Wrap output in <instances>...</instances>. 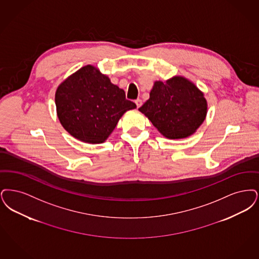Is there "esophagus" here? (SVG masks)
I'll return each instance as SVG.
<instances>
[{"mask_svg":"<svg viewBox=\"0 0 259 259\" xmlns=\"http://www.w3.org/2000/svg\"><path fill=\"white\" fill-rule=\"evenodd\" d=\"M135 104H136V106H137V108H139L141 105H142V101L140 100V99H137L136 101H135Z\"/></svg>","mask_w":259,"mask_h":259,"instance_id":"obj_1","label":"esophagus"}]
</instances>
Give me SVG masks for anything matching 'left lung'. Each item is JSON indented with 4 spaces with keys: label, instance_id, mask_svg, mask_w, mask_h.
<instances>
[{
    "label": "left lung",
    "instance_id": "1",
    "mask_svg": "<svg viewBox=\"0 0 259 259\" xmlns=\"http://www.w3.org/2000/svg\"><path fill=\"white\" fill-rule=\"evenodd\" d=\"M168 139L193 135L202 124L208 104L203 92L184 76L155 81L150 99L138 109Z\"/></svg>",
    "mask_w": 259,
    "mask_h": 259
}]
</instances>
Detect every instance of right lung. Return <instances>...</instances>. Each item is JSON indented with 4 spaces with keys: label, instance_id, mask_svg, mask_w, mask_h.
Here are the masks:
<instances>
[{
    "label": "right lung",
    "instance_id": "add662e5",
    "mask_svg": "<svg viewBox=\"0 0 259 259\" xmlns=\"http://www.w3.org/2000/svg\"><path fill=\"white\" fill-rule=\"evenodd\" d=\"M57 116L69 135L82 142L103 143L135 102L99 68L87 65L65 79L55 94Z\"/></svg>",
    "mask_w": 259,
    "mask_h": 259
}]
</instances>
